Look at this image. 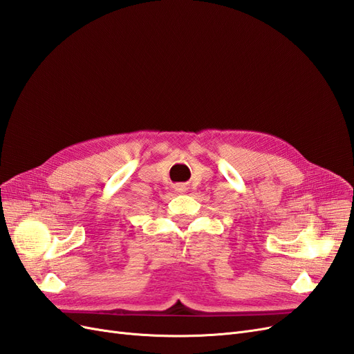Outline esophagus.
I'll list each match as a JSON object with an SVG mask.
<instances>
[{
    "instance_id": "esophagus-1",
    "label": "esophagus",
    "mask_w": 354,
    "mask_h": 354,
    "mask_svg": "<svg viewBox=\"0 0 354 354\" xmlns=\"http://www.w3.org/2000/svg\"><path fill=\"white\" fill-rule=\"evenodd\" d=\"M176 190H178V192H185V190H186V187H183V186H177V187H176Z\"/></svg>"
}]
</instances>
